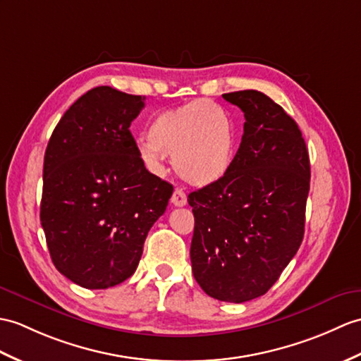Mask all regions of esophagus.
I'll return each instance as SVG.
<instances>
[{"mask_svg":"<svg viewBox=\"0 0 361 361\" xmlns=\"http://www.w3.org/2000/svg\"><path fill=\"white\" fill-rule=\"evenodd\" d=\"M171 201H172V204H173V206L181 207V206H186V203H188V197H186V194H184V192H183L181 189H175V190H173V194H172Z\"/></svg>","mask_w":361,"mask_h":361,"instance_id":"obj_1","label":"esophagus"}]
</instances>
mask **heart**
<instances>
[{"label":"heart","mask_w":361,"mask_h":361,"mask_svg":"<svg viewBox=\"0 0 361 361\" xmlns=\"http://www.w3.org/2000/svg\"><path fill=\"white\" fill-rule=\"evenodd\" d=\"M237 132L231 115L211 99H195L158 114L141 140V160L154 172L163 171L166 155H172L178 177L204 188L221 181L235 158Z\"/></svg>","instance_id":"obj_1"}]
</instances>
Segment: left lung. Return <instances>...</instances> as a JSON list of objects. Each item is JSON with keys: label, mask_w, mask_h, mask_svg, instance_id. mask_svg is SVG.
<instances>
[{"label": "left lung", "mask_w": 361, "mask_h": 361, "mask_svg": "<svg viewBox=\"0 0 361 361\" xmlns=\"http://www.w3.org/2000/svg\"><path fill=\"white\" fill-rule=\"evenodd\" d=\"M223 98L245 114V132L229 173L188 197L190 263L209 297L245 303L272 288L303 241L311 164L297 123L269 97Z\"/></svg>", "instance_id": "1"}]
</instances>
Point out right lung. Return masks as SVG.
I'll return each mask as SVG.
<instances>
[{"instance_id":"right-lung-1","label":"right lung","mask_w":361,"mask_h":361,"mask_svg":"<svg viewBox=\"0 0 361 361\" xmlns=\"http://www.w3.org/2000/svg\"><path fill=\"white\" fill-rule=\"evenodd\" d=\"M142 107L145 97L90 89L49 140L41 226L55 267L81 288L128 280L172 197V184L146 169L129 130Z\"/></svg>"}]
</instances>
